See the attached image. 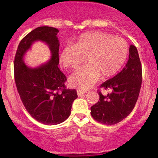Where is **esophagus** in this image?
Returning a JSON list of instances; mask_svg holds the SVG:
<instances>
[{
  "label": "esophagus",
  "mask_w": 158,
  "mask_h": 158,
  "mask_svg": "<svg viewBox=\"0 0 158 158\" xmlns=\"http://www.w3.org/2000/svg\"><path fill=\"white\" fill-rule=\"evenodd\" d=\"M77 96H82L83 94H85L86 91H85V90H81V89H77Z\"/></svg>",
  "instance_id": "obj_1"
}]
</instances>
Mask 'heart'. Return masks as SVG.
Segmentation results:
<instances>
[{"instance_id":"obj_1","label":"heart","mask_w":158,"mask_h":158,"mask_svg":"<svg viewBox=\"0 0 158 158\" xmlns=\"http://www.w3.org/2000/svg\"><path fill=\"white\" fill-rule=\"evenodd\" d=\"M126 41L101 31L84 34L73 46H67L60 55V63L64 68L77 70L86 57V65L71 75L72 87L86 90L101 78L114 76L124 65L128 55Z\"/></svg>"}]
</instances>
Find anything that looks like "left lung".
<instances>
[{"instance_id": "obj_1", "label": "left lung", "mask_w": 158, "mask_h": 158, "mask_svg": "<svg viewBox=\"0 0 158 158\" xmlns=\"http://www.w3.org/2000/svg\"><path fill=\"white\" fill-rule=\"evenodd\" d=\"M142 70L139 54L135 46L130 45L128 62L114 77L101 84L100 88L111 90L107 95L98 90L99 101L90 108V114L103 124H117L132 111L139 97Z\"/></svg>"}]
</instances>
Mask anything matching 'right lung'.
Wrapping results in <instances>:
<instances>
[{
  "label": "right lung",
  "instance_id": "add662e5",
  "mask_svg": "<svg viewBox=\"0 0 158 158\" xmlns=\"http://www.w3.org/2000/svg\"><path fill=\"white\" fill-rule=\"evenodd\" d=\"M56 28L40 27L25 36L19 43L14 59V78L25 109L34 118L47 125L63 122L70 114L73 102L77 98L75 89H67V77L58 68L60 42ZM36 40L48 45L50 61L38 68L28 67L23 55Z\"/></svg>",
  "mask_w": 158,
  "mask_h": 158
}]
</instances>
